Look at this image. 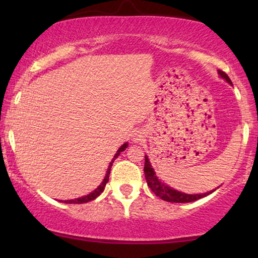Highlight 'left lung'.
<instances>
[{
	"mask_svg": "<svg viewBox=\"0 0 258 258\" xmlns=\"http://www.w3.org/2000/svg\"><path fill=\"white\" fill-rule=\"evenodd\" d=\"M218 74H220L221 77L227 81V82L231 83L229 76L222 70H218ZM144 175H146V179L148 183V186L151 189L155 195L160 197L163 201H167V202H172V203H186V202H192V201L200 200L202 197H206L214 191H209L206 194H201V195H188V194H183L179 192L177 190H174L171 188H169L168 185H165L164 183L160 182L156 176H155V171L154 169L151 168V164L148 157L146 156V160H144Z\"/></svg>",
	"mask_w": 258,
	"mask_h": 258,
	"instance_id": "left-lung-1",
	"label": "left lung"
}]
</instances>
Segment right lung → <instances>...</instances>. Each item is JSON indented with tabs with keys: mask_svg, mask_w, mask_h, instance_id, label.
Masks as SVG:
<instances>
[{
	"mask_svg": "<svg viewBox=\"0 0 258 258\" xmlns=\"http://www.w3.org/2000/svg\"><path fill=\"white\" fill-rule=\"evenodd\" d=\"M128 147V143H124L123 144V146L119 148V149L117 150V153L115 154V156H114V158H112V161H111V163L109 164V167H108V170H107V174H105V177H104V179H103V182L101 183L100 184V186H98L97 189H95L93 192H90L89 195H87V196H83V197H81V199H76V200H69V201H64V203H69V204H81V203H87V202H90V201H93V200H95L96 199L97 196H100L102 192H103V190H104V188H105V184H107L108 183V181H109V175H110V170H111V165H112V162H114L116 158H117V156L119 154H121V151H123V150H125V148Z\"/></svg>",
	"mask_w": 258,
	"mask_h": 258,
	"instance_id": "obj_1",
	"label": "right lung"
}]
</instances>
